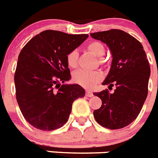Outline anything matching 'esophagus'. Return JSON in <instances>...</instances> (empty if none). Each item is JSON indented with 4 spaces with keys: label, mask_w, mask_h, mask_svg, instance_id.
Listing matches in <instances>:
<instances>
[{
    "label": "esophagus",
    "mask_w": 158,
    "mask_h": 158,
    "mask_svg": "<svg viewBox=\"0 0 158 158\" xmlns=\"http://www.w3.org/2000/svg\"><path fill=\"white\" fill-rule=\"evenodd\" d=\"M85 95H86L87 97H92L94 94H93V92L89 91V90H86V91H85Z\"/></svg>",
    "instance_id": "esophagus-1"
}]
</instances>
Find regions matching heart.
<instances>
[{
  "label": "heart",
  "mask_w": 158,
  "mask_h": 158,
  "mask_svg": "<svg viewBox=\"0 0 158 158\" xmlns=\"http://www.w3.org/2000/svg\"><path fill=\"white\" fill-rule=\"evenodd\" d=\"M87 50L92 53L94 56L99 58V64H103V61L101 58L105 55V47L99 41H91L87 44ZM66 62L68 66L71 69H75L78 64V53L77 50H72L68 53L66 56ZM103 78L100 72L97 70H78L73 75V81L85 89H91L97 83H99Z\"/></svg>",
  "instance_id": "1"
}]
</instances>
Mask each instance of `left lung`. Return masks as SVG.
<instances>
[{"label":"left lung","instance_id":"1","mask_svg":"<svg viewBox=\"0 0 158 158\" xmlns=\"http://www.w3.org/2000/svg\"><path fill=\"white\" fill-rule=\"evenodd\" d=\"M93 38L107 44L113 55L110 71L103 82L110 89L95 92L102 105L94 111V119L111 130L127 127L138 117L148 95L150 66L142 44L120 29L90 33Z\"/></svg>","mask_w":158,"mask_h":158}]
</instances>
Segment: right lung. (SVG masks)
Segmentation results:
<instances>
[{
	"mask_svg": "<svg viewBox=\"0 0 158 158\" xmlns=\"http://www.w3.org/2000/svg\"><path fill=\"white\" fill-rule=\"evenodd\" d=\"M88 37L45 30L20 51L15 73L16 99L25 120L41 131H54L69 120L74 100L85 96L77 84L61 85L71 78L68 53Z\"/></svg>",
	"mask_w": 158,
	"mask_h": 158,
	"instance_id": "1",
	"label": "right lung"
}]
</instances>
